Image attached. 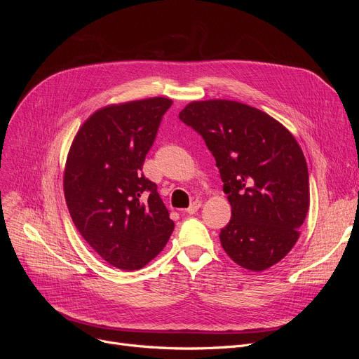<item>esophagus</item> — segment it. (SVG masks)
Masks as SVG:
<instances>
[{"instance_id": "obj_1", "label": "esophagus", "mask_w": 359, "mask_h": 359, "mask_svg": "<svg viewBox=\"0 0 359 359\" xmlns=\"http://www.w3.org/2000/svg\"><path fill=\"white\" fill-rule=\"evenodd\" d=\"M201 206H202V202H201V201H195V202L189 206V208L186 210V214H191V215L195 214V212L201 208Z\"/></svg>"}]
</instances>
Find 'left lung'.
Listing matches in <instances>:
<instances>
[{"label":"left lung","mask_w":359,"mask_h":359,"mask_svg":"<svg viewBox=\"0 0 359 359\" xmlns=\"http://www.w3.org/2000/svg\"><path fill=\"white\" fill-rule=\"evenodd\" d=\"M179 118L202 135L219 168L231 205L222 249L253 272L276 265L294 248L310 206L309 168L297 140L268 113L234 100L192 102Z\"/></svg>","instance_id":"8db88e82"}]
</instances>
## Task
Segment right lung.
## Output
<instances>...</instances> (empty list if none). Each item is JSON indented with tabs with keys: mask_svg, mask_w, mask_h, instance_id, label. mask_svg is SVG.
<instances>
[{
	"mask_svg": "<svg viewBox=\"0 0 359 359\" xmlns=\"http://www.w3.org/2000/svg\"><path fill=\"white\" fill-rule=\"evenodd\" d=\"M172 99L109 104L80 126L64 170L72 222L109 265L137 271L153 260L173 233L157 184L142 164Z\"/></svg>",
	"mask_w": 359,
	"mask_h": 359,
	"instance_id": "1",
	"label": "right lung"
}]
</instances>
